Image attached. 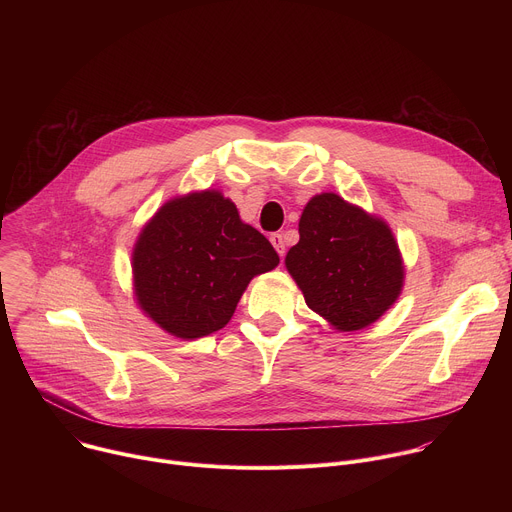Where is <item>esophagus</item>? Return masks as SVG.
I'll use <instances>...</instances> for the list:
<instances>
[{"label":"esophagus","instance_id":"obj_1","mask_svg":"<svg viewBox=\"0 0 512 512\" xmlns=\"http://www.w3.org/2000/svg\"><path fill=\"white\" fill-rule=\"evenodd\" d=\"M269 241H271V245L275 247V251L279 253V257H283V255H285V243H283V235H281V233H273V235L269 237Z\"/></svg>","mask_w":512,"mask_h":512}]
</instances>
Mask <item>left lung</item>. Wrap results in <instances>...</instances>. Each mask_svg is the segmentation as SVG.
<instances>
[{"label": "left lung", "instance_id": "obj_1", "mask_svg": "<svg viewBox=\"0 0 512 512\" xmlns=\"http://www.w3.org/2000/svg\"><path fill=\"white\" fill-rule=\"evenodd\" d=\"M285 267L308 308L342 332L377 322L397 302L405 279L389 225L334 192L306 204L300 241L287 251Z\"/></svg>", "mask_w": 512, "mask_h": 512}]
</instances>
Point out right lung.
Returning <instances> with one entry per match:
<instances>
[{"mask_svg":"<svg viewBox=\"0 0 512 512\" xmlns=\"http://www.w3.org/2000/svg\"><path fill=\"white\" fill-rule=\"evenodd\" d=\"M277 263L235 202L218 190L190 192L141 229L131 255L135 300L168 334L202 338L225 328L249 281Z\"/></svg>","mask_w":512,"mask_h":512,"instance_id":"right-lung-1","label":"right lung"}]
</instances>
